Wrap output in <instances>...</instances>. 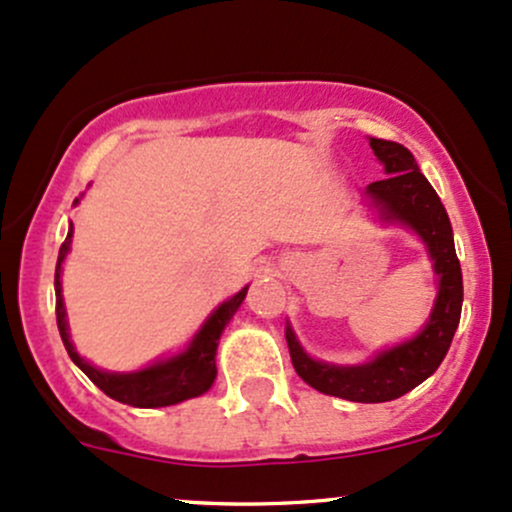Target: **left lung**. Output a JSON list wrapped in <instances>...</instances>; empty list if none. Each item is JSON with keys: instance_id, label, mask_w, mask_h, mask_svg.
I'll return each instance as SVG.
<instances>
[{"instance_id": "obj_1", "label": "left lung", "mask_w": 512, "mask_h": 512, "mask_svg": "<svg viewBox=\"0 0 512 512\" xmlns=\"http://www.w3.org/2000/svg\"><path fill=\"white\" fill-rule=\"evenodd\" d=\"M376 160L384 165L386 179L364 189L369 204L384 226L413 230L428 250L435 272L437 296L423 328L413 338L379 350L362 364H333L313 359L301 347L294 328L286 323V345L296 374L308 386L355 403H384L403 396L435 374L452 345L462 316V267L454 252L452 223L440 196L430 187L411 150L401 143L369 138Z\"/></svg>"}]
</instances>
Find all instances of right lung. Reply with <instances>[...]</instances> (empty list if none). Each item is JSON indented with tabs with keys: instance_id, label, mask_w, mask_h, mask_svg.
<instances>
[{
	"instance_id": "1",
	"label": "right lung",
	"mask_w": 512,
	"mask_h": 512,
	"mask_svg": "<svg viewBox=\"0 0 512 512\" xmlns=\"http://www.w3.org/2000/svg\"><path fill=\"white\" fill-rule=\"evenodd\" d=\"M82 199V196H80ZM80 199H75L77 206ZM72 245V223L67 230L65 243L60 245L58 252V265H55V316H58V330L63 345L70 355L72 362L82 369L94 384L109 398L119 403H128L133 408H165L174 406V403L189 401V398L201 396L213 386L216 381V350L218 340H221L223 330L230 323V318L238 313L240 303H243L247 286L240 289L238 294L230 296L223 303H218L216 308L209 313V318L201 323V328L196 330L194 338L189 340V345L182 352L170 357H160L155 362H150L148 367L136 369V372H106V369L94 367L92 362H87L80 352L75 350L70 338V325H67V311L63 301V262L70 252Z\"/></svg>"
}]
</instances>
